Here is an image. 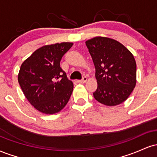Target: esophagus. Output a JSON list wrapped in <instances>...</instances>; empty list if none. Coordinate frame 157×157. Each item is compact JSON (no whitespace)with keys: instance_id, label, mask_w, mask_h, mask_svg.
Returning a JSON list of instances; mask_svg holds the SVG:
<instances>
[{"instance_id":"1","label":"esophagus","mask_w":157,"mask_h":157,"mask_svg":"<svg viewBox=\"0 0 157 157\" xmlns=\"http://www.w3.org/2000/svg\"><path fill=\"white\" fill-rule=\"evenodd\" d=\"M86 81H87V77H82V80H78V82H79V83H84V82H86Z\"/></svg>"}]
</instances>
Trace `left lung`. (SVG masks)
Listing matches in <instances>:
<instances>
[{
  "instance_id": "1",
  "label": "left lung",
  "mask_w": 157,
  "mask_h": 157,
  "mask_svg": "<svg viewBox=\"0 0 157 157\" xmlns=\"http://www.w3.org/2000/svg\"><path fill=\"white\" fill-rule=\"evenodd\" d=\"M86 44L96 69L97 89L94 97L103 105H120L136 86V64L132 53L109 37H95Z\"/></svg>"
}]
</instances>
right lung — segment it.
Returning <instances> with one entry per match:
<instances>
[{
  "mask_svg": "<svg viewBox=\"0 0 157 157\" xmlns=\"http://www.w3.org/2000/svg\"><path fill=\"white\" fill-rule=\"evenodd\" d=\"M72 45L63 42L44 46L21 65L17 76L20 86L28 101L41 113L59 112L69 100L74 85L60 63Z\"/></svg>",
  "mask_w": 157,
  "mask_h": 157,
  "instance_id": "right-lung-1",
  "label": "right lung"
}]
</instances>
